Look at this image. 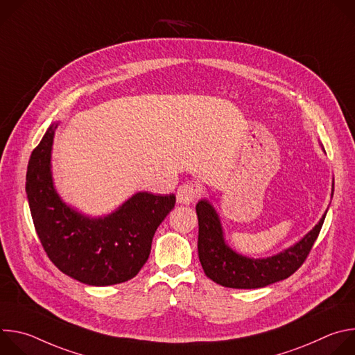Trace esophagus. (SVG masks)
<instances>
[{"label":"esophagus","mask_w":355,"mask_h":355,"mask_svg":"<svg viewBox=\"0 0 355 355\" xmlns=\"http://www.w3.org/2000/svg\"><path fill=\"white\" fill-rule=\"evenodd\" d=\"M199 187L192 182H185L178 187L177 200L180 204H192V202L199 196Z\"/></svg>","instance_id":"obj_1"}]
</instances>
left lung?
<instances>
[{
	"mask_svg": "<svg viewBox=\"0 0 355 355\" xmlns=\"http://www.w3.org/2000/svg\"><path fill=\"white\" fill-rule=\"evenodd\" d=\"M198 256L204 272L214 282L236 289H254L291 277L305 263L320 233L326 214L320 222L295 245L277 256L254 260L237 254L225 244L220 220L208 200L196 204Z\"/></svg>",
	"mask_w": 355,
	"mask_h": 355,
	"instance_id": "1",
	"label": "left lung"
}]
</instances>
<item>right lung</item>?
I'll return each instance as SVG.
<instances>
[{
	"label": "right lung",
	"instance_id": "add662e5",
	"mask_svg": "<svg viewBox=\"0 0 355 355\" xmlns=\"http://www.w3.org/2000/svg\"><path fill=\"white\" fill-rule=\"evenodd\" d=\"M56 126L33 148L26 171V195L39 240L63 274L88 285L107 286L137 275L151 240L175 205V195L139 192L114 214L89 219L59 198L50 173Z\"/></svg>",
	"mask_w": 355,
	"mask_h": 355
}]
</instances>
